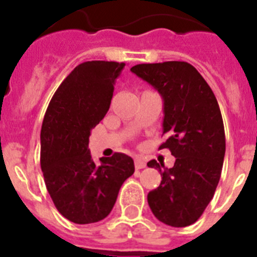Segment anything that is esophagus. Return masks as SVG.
I'll return each instance as SVG.
<instances>
[{
    "label": "esophagus",
    "mask_w": 257,
    "mask_h": 257,
    "mask_svg": "<svg viewBox=\"0 0 257 257\" xmlns=\"http://www.w3.org/2000/svg\"><path fill=\"white\" fill-rule=\"evenodd\" d=\"M145 166H147V162H145L144 158H142V157H136V158H135V169L136 170L144 169Z\"/></svg>",
    "instance_id": "1"
}]
</instances>
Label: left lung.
Returning a JSON list of instances; mask_svg holds the SVG:
<instances>
[{
    "mask_svg": "<svg viewBox=\"0 0 257 257\" xmlns=\"http://www.w3.org/2000/svg\"><path fill=\"white\" fill-rule=\"evenodd\" d=\"M131 72L162 96V135L167 139L160 149H170L176 158L171 169L156 160L148 162L162 176L160 187L148 193L149 207L166 225H192L215 194L225 156V131L216 97L187 61L138 64Z\"/></svg>",
    "mask_w": 257,
    "mask_h": 257,
    "instance_id": "1",
    "label": "left lung"
}]
</instances>
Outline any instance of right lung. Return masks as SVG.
Instances as JSON below:
<instances>
[{
  "label": "right lung",
  "mask_w": 257,
  "mask_h": 257,
  "mask_svg": "<svg viewBox=\"0 0 257 257\" xmlns=\"http://www.w3.org/2000/svg\"><path fill=\"white\" fill-rule=\"evenodd\" d=\"M124 63L92 60L77 65L50 101L41 128V169L59 212L76 224L105 219L127 178L131 157L114 153L95 163L91 130L104 118Z\"/></svg>",
  "instance_id": "right-lung-1"
}]
</instances>
